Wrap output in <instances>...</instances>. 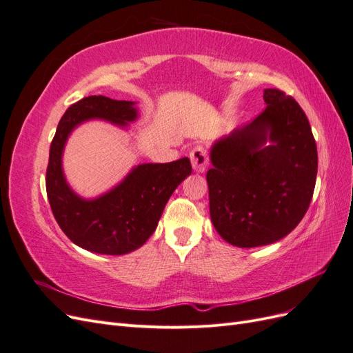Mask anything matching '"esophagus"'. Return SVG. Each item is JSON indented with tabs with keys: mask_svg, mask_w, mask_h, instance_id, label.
I'll return each mask as SVG.
<instances>
[{
	"mask_svg": "<svg viewBox=\"0 0 353 353\" xmlns=\"http://www.w3.org/2000/svg\"><path fill=\"white\" fill-rule=\"evenodd\" d=\"M190 159H191V165H193V169L197 174H203L208 169L209 157L206 153V148L203 145H196L190 153Z\"/></svg>",
	"mask_w": 353,
	"mask_h": 353,
	"instance_id": "1",
	"label": "esophagus"
}]
</instances>
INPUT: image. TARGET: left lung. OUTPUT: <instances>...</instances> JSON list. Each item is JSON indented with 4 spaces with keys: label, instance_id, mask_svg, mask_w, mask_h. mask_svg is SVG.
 Masks as SVG:
<instances>
[{
    "label": "left lung",
    "instance_id": "1",
    "mask_svg": "<svg viewBox=\"0 0 353 353\" xmlns=\"http://www.w3.org/2000/svg\"><path fill=\"white\" fill-rule=\"evenodd\" d=\"M266 108L210 148L209 210L219 236L237 248L281 240L311 205L318 154L311 125L283 91H263Z\"/></svg>",
    "mask_w": 353,
    "mask_h": 353
}]
</instances>
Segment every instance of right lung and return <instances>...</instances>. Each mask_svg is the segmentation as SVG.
I'll use <instances>...</instances> for the list:
<instances>
[{"mask_svg": "<svg viewBox=\"0 0 353 353\" xmlns=\"http://www.w3.org/2000/svg\"><path fill=\"white\" fill-rule=\"evenodd\" d=\"M137 117L134 101L91 95L70 105L52 138L46 176L52 215L70 241L88 252L126 254L141 248L154 232L169 197L191 174L188 157L170 163H143L99 197L83 199L74 193L61 162L70 132L91 119L126 128Z\"/></svg>", "mask_w": 353, "mask_h": 353, "instance_id": "right-lung-1", "label": "right lung"}]
</instances>
